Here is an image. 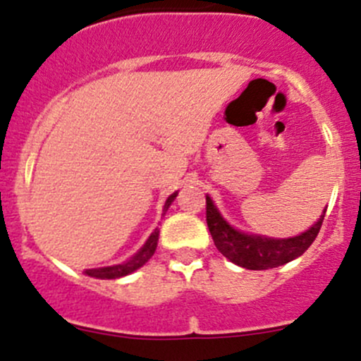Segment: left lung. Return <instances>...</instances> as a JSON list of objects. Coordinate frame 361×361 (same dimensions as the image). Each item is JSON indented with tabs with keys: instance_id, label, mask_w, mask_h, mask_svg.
<instances>
[{
	"instance_id": "obj_1",
	"label": "left lung",
	"mask_w": 361,
	"mask_h": 361,
	"mask_svg": "<svg viewBox=\"0 0 361 361\" xmlns=\"http://www.w3.org/2000/svg\"><path fill=\"white\" fill-rule=\"evenodd\" d=\"M324 213L326 212H323L321 219L300 236L274 240V238L254 236V234H245L233 229L216 212L212 199L206 197V224L212 233L213 243L229 261L247 269L277 268L300 257L319 234Z\"/></svg>"
}]
</instances>
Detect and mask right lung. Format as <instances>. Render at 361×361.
<instances>
[{
    "instance_id": "obj_1",
    "label": "right lung",
    "mask_w": 361,
    "mask_h": 361,
    "mask_svg": "<svg viewBox=\"0 0 361 361\" xmlns=\"http://www.w3.org/2000/svg\"><path fill=\"white\" fill-rule=\"evenodd\" d=\"M174 197H176V194H173V195H169V197H167L164 209L169 208L171 202L174 201ZM157 241H159V229H157L155 233H153L152 236L148 238V241L145 243V247H142L141 250H139L137 254L134 255V257L128 259L127 262H123V264H116V266H107V268L86 269V275H90V277H95V279H120V277H125V275L132 274V271H135L137 268H141V266L145 264V262L148 261V259L152 257L153 254H155Z\"/></svg>"
}]
</instances>
